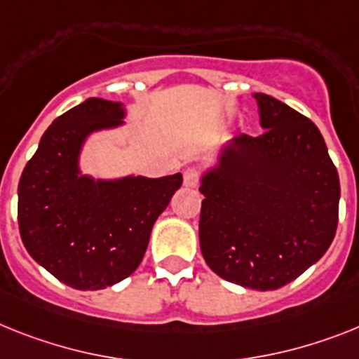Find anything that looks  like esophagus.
<instances>
[{"instance_id": "esophagus-1", "label": "esophagus", "mask_w": 359, "mask_h": 359, "mask_svg": "<svg viewBox=\"0 0 359 359\" xmlns=\"http://www.w3.org/2000/svg\"><path fill=\"white\" fill-rule=\"evenodd\" d=\"M201 182V171L197 168H188L184 171V186L186 188H195Z\"/></svg>"}]
</instances>
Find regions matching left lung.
Instances as JSON below:
<instances>
[{"label":"left lung","instance_id":"1","mask_svg":"<svg viewBox=\"0 0 359 359\" xmlns=\"http://www.w3.org/2000/svg\"><path fill=\"white\" fill-rule=\"evenodd\" d=\"M259 137L239 135L203 177L198 237L226 281L276 290L323 257L336 236L339 177L316 123L257 93Z\"/></svg>","mask_w":359,"mask_h":359}]
</instances>
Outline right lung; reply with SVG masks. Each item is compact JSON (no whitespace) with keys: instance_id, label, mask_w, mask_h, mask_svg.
Wrapping results in <instances>:
<instances>
[{"instance_id":"add662e5","label":"right lung","mask_w":359,"mask_h":359,"mask_svg":"<svg viewBox=\"0 0 359 359\" xmlns=\"http://www.w3.org/2000/svg\"><path fill=\"white\" fill-rule=\"evenodd\" d=\"M118 102L87 98L54 120L18 186V224L27 252L76 290H100L135 272L151 228L182 184L161 179L93 180L80 175L87 135L120 126Z\"/></svg>"}]
</instances>
